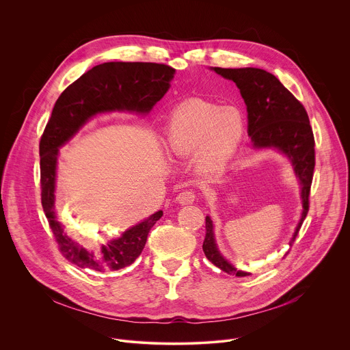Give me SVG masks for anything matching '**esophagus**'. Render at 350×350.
<instances>
[{
  "instance_id": "obj_1",
  "label": "esophagus",
  "mask_w": 350,
  "mask_h": 350,
  "mask_svg": "<svg viewBox=\"0 0 350 350\" xmlns=\"http://www.w3.org/2000/svg\"><path fill=\"white\" fill-rule=\"evenodd\" d=\"M195 199H196V193L193 191H183L176 198V200L180 204H191L195 202Z\"/></svg>"
}]
</instances>
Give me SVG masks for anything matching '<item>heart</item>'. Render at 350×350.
Here are the masks:
<instances>
[{"instance_id":"b5f03b06","label":"heart","mask_w":350,"mask_h":350,"mask_svg":"<svg viewBox=\"0 0 350 350\" xmlns=\"http://www.w3.org/2000/svg\"><path fill=\"white\" fill-rule=\"evenodd\" d=\"M245 132V116L237 107L193 98L173 109L166 129V146L177 157L196 152L199 166L211 169L232 158Z\"/></svg>"}]
</instances>
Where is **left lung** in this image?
I'll list each match as a JSON object with an SVG mask.
<instances>
[{"mask_svg": "<svg viewBox=\"0 0 350 350\" xmlns=\"http://www.w3.org/2000/svg\"><path fill=\"white\" fill-rule=\"evenodd\" d=\"M221 77L234 81L247 105V132L256 148L275 147L286 154L301 183L302 215L290 242L294 245L304 219L309 211V195L314 170V137L309 116L299 100L271 72L261 68H213ZM203 252L207 260L230 276L245 278L249 272L232 267L218 252L213 221L206 217Z\"/></svg>", "mask_w": 350, "mask_h": 350, "instance_id": "obj_1", "label": "left lung"}]
</instances>
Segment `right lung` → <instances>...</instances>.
I'll use <instances>...</instances> for the list:
<instances>
[{
    "instance_id": "add662e5",
    "label": "right lung",
    "mask_w": 350,
    "mask_h": 350,
    "mask_svg": "<svg viewBox=\"0 0 350 350\" xmlns=\"http://www.w3.org/2000/svg\"><path fill=\"white\" fill-rule=\"evenodd\" d=\"M174 71L173 67L162 63H103L67 86L55 103L40 140L41 203L62 256L78 268L104 272L132 265L142 254L148 232L163 211H157L132 226L120 239L101 246L100 252H86L64 234L56 218L55 178L59 147L98 112L113 109L150 112L167 92Z\"/></svg>"
}]
</instances>
